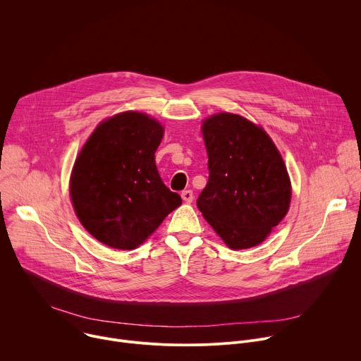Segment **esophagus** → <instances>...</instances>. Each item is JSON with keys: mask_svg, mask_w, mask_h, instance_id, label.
I'll return each mask as SVG.
<instances>
[{"mask_svg": "<svg viewBox=\"0 0 361 361\" xmlns=\"http://www.w3.org/2000/svg\"><path fill=\"white\" fill-rule=\"evenodd\" d=\"M181 197H183V200H184L185 202H191V201H192V198H194V195H192V191H191V190H184V191L181 192Z\"/></svg>", "mask_w": 361, "mask_h": 361, "instance_id": "1", "label": "esophagus"}]
</instances>
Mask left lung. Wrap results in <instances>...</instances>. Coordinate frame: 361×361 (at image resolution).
Instances as JSON below:
<instances>
[{"mask_svg": "<svg viewBox=\"0 0 361 361\" xmlns=\"http://www.w3.org/2000/svg\"><path fill=\"white\" fill-rule=\"evenodd\" d=\"M209 181L197 207L234 250L264 241L287 214V169L267 133L247 118L221 113L202 124Z\"/></svg>", "mask_w": 361, "mask_h": 361, "instance_id": "1", "label": "left lung"}]
</instances>
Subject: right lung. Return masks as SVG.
<instances>
[{"label":"right lung","instance_id":"add662e5","mask_svg":"<svg viewBox=\"0 0 361 361\" xmlns=\"http://www.w3.org/2000/svg\"><path fill=\"white\" fill-rule=\"evenodd\" d=\"M163 134L154 118L126 111L102 121L82 147L70 194L78 220L102 244L133 250L181 205L156 166Z\"/></svg>","mask_w":361,"mask_h":361}]
</instances>
